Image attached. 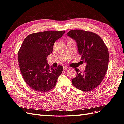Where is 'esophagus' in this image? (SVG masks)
<instances>
[{"instance_id":"1","label":"esophagus","mask_w":124,"mask_h":124,"mask_svg":"<svg viewBox=\"0 0 124 124\" xmlns=\"http://www.w3.org/2000/svg\"><path fill=\"white\" fill-rule=\"evenodd\" d=\"M63 69H64V70H66L69 69V68L68 67H67V66H65V67H63Z\"/></svg>"}]
</instances>
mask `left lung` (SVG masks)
Segmentation results:
<instances>
[{
    "label": "left lung",
    "mask_w": 124,
    "mask_h": 124,
    "mask_svg": "<svg viewBox=\"0 0 124 124\" xmlns=\"http://www.w3.org/2000/svg\"><path fill=\"white\" fill-rule=\"evenodd\" d=\"M76 41L81 60L86 63L83 72L75 68L77 76L72 83L78 89L89 92L102 81L108 64V51L103 40L96 33L80 29L71 30L67 33Z\"/></svg>",
    "instance_id": "1"
}]
</instances>
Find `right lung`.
I'll list each match as a JSON object with an SVG mask.
<instances>
[{"instance_id": "add662e5", "label": "right lung", "mask_w": 124, "mask_h": 124, "mask_svg": "<svg viewBox=\"0 0 124 124\" xmlns=\"http://www.w3.org/2000/svg\"><path fill=\"white\" fill-rule=\"evenodd\" d=\"M65 31H48L32 33L26 37L18 53L21 74L30 87L40 93L55 87L63 67L50 68L47 57L53 51L55 41Z\"/></svg>"}]
</instances>
